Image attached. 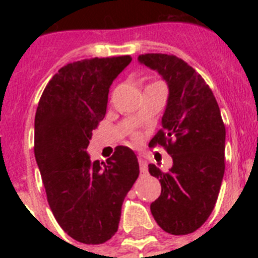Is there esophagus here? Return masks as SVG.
Here are the masks:
<instances>
[{
  "mask_svg": "<svg viewBox=\"0 0 258 258\" xmlns=\"http://www.w3.org/2000/svg\"><path fill=\"white\" fill-rule=\"evenodd\" d=\"M138 163H140V169L142 173L147 172V161H146L145 157L140 156L138 157Z\"/></svg>",
  "mask_w": 258,
  "mask_h": 258,
  "instance_id": "1",
  "label": "esophagus"
}]
</instances>
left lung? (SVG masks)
<instances>
[{"label": "left lung", "mask_w": 258, "mask_h": 258, "mask_svg": "<svg viewBox=\"0 0 258 258\" xmlns=\"http://www.w3.org/2000/svg\"><path fill=\"white\" fill-rule=\"evenodd\" d=\"M138 61L156 71L169 90L161 131L150 146H164L173 165L168 172L149 165L161 183L150 208L164 231L186 235L208 220L217 202L225 173V125L212 90L186 61L168 54H145Z\"/></svg>", "instance_id": "8db88e82"}]
</instances>
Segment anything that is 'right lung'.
I'll return each instance as SVG.
<instances>
[{
  "label": "right lung",
  "mask_w": 258,
  "mask_h": 258,
  "mask_svg": "<svg viewBox=\"0 0 258 258\" xmlns=\"http://www.w3.org/2000/svg\"><path fill=\"white\" fill-rule=\"evenodd\" d=\"M129 55L93 58L61 67L38 102L35 156L59 226L84 244H102L117 231L121 206L140 174L129 147L106 163L92 161L89 141L106 115L109 88Z\"/></svg>",
  "instance_id": "1"
}]
</instances>
